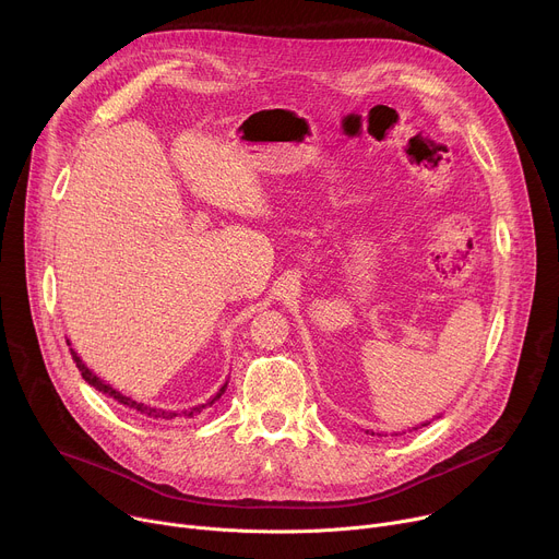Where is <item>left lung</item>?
<instances>
[{
  "label": "left lung",
  "instance_id": "1",
  "mask_svg": "<svg viewBox=\"0 0 559 559\" xmlns=\"http://www.w3.org/2000/svg\"><path fill=\"white\" fill-rule=\"evenodd\" d=\"M427 425H429V423H425V425H423V427H427Z\"/></svg>",
  "mask_w": 559,
  "mask_h": 559
}]
</instances>
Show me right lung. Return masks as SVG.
I'll list each match as a JSON object with an SVG mask.
<instances>
[{
    "mask_svg": "<svg viewBox=\"0 0 559 559\" xmlns=\"http://www.w3.org/2000/svg\"><path fill=\"white\" fill-rule=\"evenodd\" d=\"M70 354H72V360L76 362V369L82 371V378L91 384V386H95L97 391H102V393H106V395H110V397H115L117 403H121V405H126L128 409H134V412H139V414H143V416H147V418H166V420H170V418H175V416H179V414H173V412H164V409H154V407H150V405H143V403H136V401H132V397H128V395H123L121 391H117V389H112L110 384H106L97 373H93L86 365H84V360L76 356V352H72L70 349ZM225 386H227V382L218 389V393L212 397V401L207 403V405H214L218 397L225 393ZM207 405H199V407H192V409H188V412H183V416H188V418H194L197 414H201Z\"/></svg>",
    "mask_w": 559,
    "mask_h": 559,
    "instance_id": "obj_1",
    "label": "right lung"
}]
</instances>
